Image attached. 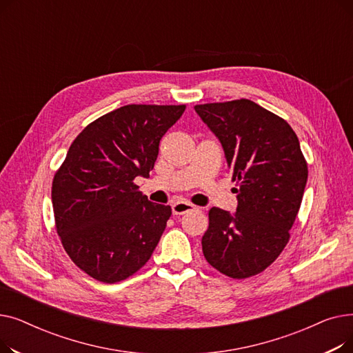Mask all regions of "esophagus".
I'll return each instance as SVG.
<instances>
[{"mask_svg":"<svg viewBox=\"0 0 353 353\" xmlns=\"http://www.w3.org/2000/svg\"><path fill=\"white\" fill-rule=\"evenodd\" d=\"M172 210H173V214L180 216V214H184V213H188V212L196 210V206L190 205V203H188V201H177V203H174V205L172 206Z\"/></svg>","mask_w":353,"mask_h":353,"instance_id":"obj_1","label":"esophagus"}]
</instances>
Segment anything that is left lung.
Segmentation results:
<instances>
[{"mask_svg":"<svg viewBox=\"0 0 353 353\" xmlns=\"http://www.w3.org/2000/svg\"><path fill=\"white\" fill-rule=\"evenodd\" d=\"M194 110L223 147L239 203L234 213L210 209L203 254L219 272L245 279L270 266L288 245L307 164L292 127L250 100Z\"/></svg>","mask_w":353,"mask_h":353,"instance_id":"obj_1","label":"left lung"}]
</instances>
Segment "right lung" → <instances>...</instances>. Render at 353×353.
Segmentation results:
<instances>
[{"instance_id": "right-lung-1", "label": "right lung", "mask_w": 353, "mask_h": 353, "mask_svg": "<svg viewBox=\"0 0 353 353\" xmlns=\"http://www.w3.org/2000/svg\"><path fill=\"white\" fill-rule=\"evenodd\" d=\"M184 105L128 104L88 124L72 141L52 180L51 199L61 243L81 270L104 283L145 265L172 208L143 196L161 137Z\"/></svg>"}]
</instances>
